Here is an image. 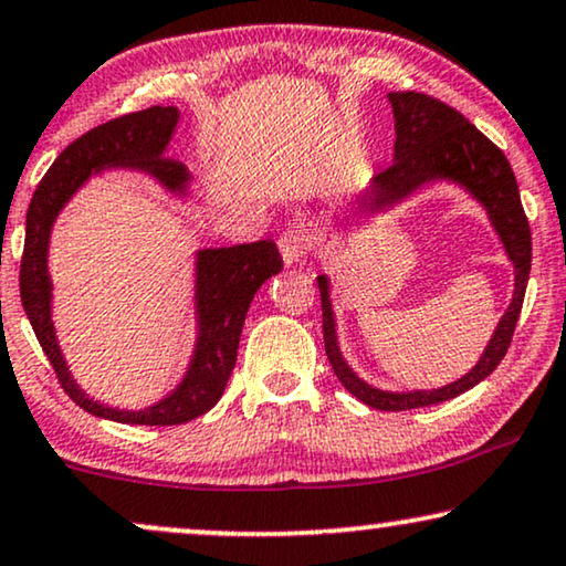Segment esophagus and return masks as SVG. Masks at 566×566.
Wrapping results in <instances>:
<instances>
[{"label": "esophagus", "mask_w": 566, "mask_h": 566, "mask_svg": "<svg viewBox=\"0 0 566 566\" xmlns=\"http://www.w3.org/2000/svg\"><path fill=\"white\" fill-rule=\"evenodd\" d=\"M311 245H313L311 235L300 228L284 230L282 238H279V251H282V259L287 266H292V263H297L300 259H303V255L311 251Z\"/></svg>", "instance_id": "esophagus-1"}]
</instances>
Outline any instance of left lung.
Masks as SVG:
<instances>
[{
  "label": "left lung",
  "instance_id": "obj_1",
  "mask_svg": "<svg viewBox=\"0 0 566 566\" xmlns=\"http://www.w3.org/2000/svg\"><path fill=\"white\" fill-rule=\"evenodd\" d=\"M396 118V145L394 163L386 170L375 172L370 188L365 191L359 212H380L403 201L406 196L417 191L429 180L448 178L463 186L481 207L486 209L496 235H500L504 251H507L512 266H515V292L507 313L502 315L492 342L486 344L484 354L471 373L461 380L450 382L437 390H411V394H390L367 386L357 378L346 365L336 342V321L331 311L328 279L318 276L321 287V307H323V338H326V354L336 378L361 403L373 406L380 411H406L419 409V406H432L450 401V398L465 394L481 380L496 370L510 349L512 334H515L520 311H523L525 287H528L531 274V228L528 217L520 205V191L515 172H512L507 157L494 142H489L476 126L471 124L463 113L450 108L432 95L413 93H390Z\"/></svg>",
  "mask_w": 566,
  "mask_h": 566
}]
</instances>
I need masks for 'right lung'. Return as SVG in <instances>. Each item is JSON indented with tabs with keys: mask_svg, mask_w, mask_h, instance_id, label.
Here are the masks:
<instances>
[{
	"mask_svg": "<svg viewBox=\"0 0 566 566\" xmlns=\"http://www.w3.org/2000/svg\"><path fill=\"white\" fill-rule=\"evenodd\" d=\"M176 124V105H153V108L126 113V116L95 126L56 157L28 207L25 248H22L20 261V300L30 326L54 367L64 394L93 417L120 421V424L172 427L212 409L222 398L232 367H235L240 331H243L253 295L269 276L282 271V255L271 240L199 251L196 255V315H199L196 352L184 382L160 403L145 411L113 409L82 394L77 382L72 380L56 344L54 323H51V279L46 266L51 228L72 193L93 172L105 168L145 170L168 191L184 193L191 180L186 165L163 157Z\"/></svg>",
	"mask_w": 566,
	"mask_h": 566,
	"instance_id": "1",
	"label": "right lung"
}]
</instances>
